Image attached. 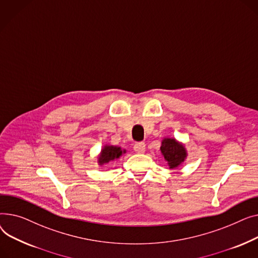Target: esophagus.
I'll return each instance as SVG.
<instances>
[{
  "mask_svg": "<svg viewBox=\"0 0 258 258\" xmlns=\"http://www.w3.org/2000/svg\"><path fill=\"white\" fill-rule=\"evenodd\" d=\"M133 149H134L136 153L143 154V153H145V151H146V145H145V143H136L134 145Z\"/></svg>",
  "mask_w": 258,
  "mask_h": 258,
  "instance_id": "esophagus-1",
  "label": "esophagus"
}]
</instances>
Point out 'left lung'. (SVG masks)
I'll return each mask as SVG.
<instances>
[{
    "instance_id": "1",
    "label": "left lung",
    "mask_w": 258,
    "mask_h": 258,
    "mask_svg": "<svg viewBox=\"0 0 258 258\" xmlns=\"http://www.w3.org/2000/svg\"><path fill=\"white\" fill-rule=\"evenodd\" d=\"M160 152L164 161L172 170H176L183 164L187 158V150L185 145L177 141L175 138L165 136L161 141Z\"/></svg>"
}]
</instances>
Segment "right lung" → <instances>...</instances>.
<instances>
[{
  "label": "right lung",
  "instance_id": "obj_1",
  "mask_svg": "<svg viewBox=\"0 0 258 258\" xmlns=\"http://www.w3.org/2000/svg\"><path fill=\"white\" fill-rule=\"evenodd\" d=\"M127 152L126 149H122L118 146H113L110 144H106L102 147L101 152L98 155V164L100 166L104 165L105 163H108L110 161H114L122 157Z\"/></svg>",
  "mask_w": 258,
  "mask_h": 258
}]
</instances>
